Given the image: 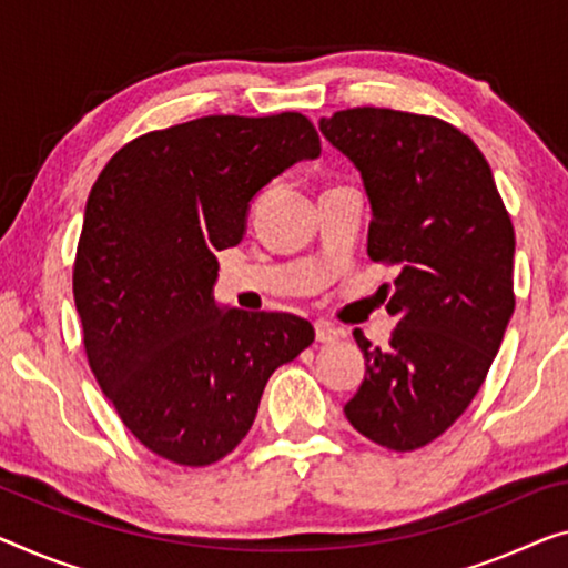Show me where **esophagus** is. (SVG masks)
Segmentation results:
<instances>
[{
	"label": "esophagus",
	"instance_id": "obj_1",
	"mask_svg": "<svg viewBox=\"0 0 568 568\" xmlns=\"http://www.w3.org/2000/svg\"><path fill=\"white\" fill-rule=\"evenodd\" d=\"M342 336H344V332H338L336 326L326 324V321H318L316 324V342H321V344H334Z\"/></svg>",
	"mask_w": 568,
	"mask_h": 568
}]
</instances>
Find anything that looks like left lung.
Listing matches in <instances>:
<instances>
[{
    "instance_id": "obj_1",
    "label": "left lung",
    "mask_w": 568,
    "mask_h": 568,
    "mask_svg": "<svg viewBox=\"0 0 568 568\" xmlns=\"http://www.w3.org/2000/svg\"><path fill=\"white\" fill-rule=\"evenodd\" d=\"M365 183L367 255L397 270L387 349L354 328L365 379L344 405L393 452L434 442L469 408L515 311L510 214L479 148L438 116L357 106L318 122Z\"/></svg>"
}]
</instances>
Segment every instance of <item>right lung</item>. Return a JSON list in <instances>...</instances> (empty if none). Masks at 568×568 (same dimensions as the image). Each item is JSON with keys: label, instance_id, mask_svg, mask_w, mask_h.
Returning <instances> with one entry per match:
<instances>
[{"label": "right lung", "instance_id": "1", "mask_svg": "<svg viewBox=\"0 0 568 568\" xmlns=\"http://www.w3.org/2000/svg\"><path fill=\"white\" fill-rule=\"evenodd\" d=\"M321 140L308 116L214 114L126 142L89 193L73 298L97 383L152 454L209 467L247 436L273 372L313 342L293 313L219 311L216 252Z\"/></svg>", "mask_w": 568, "mask_h": 568}]
</instances>
